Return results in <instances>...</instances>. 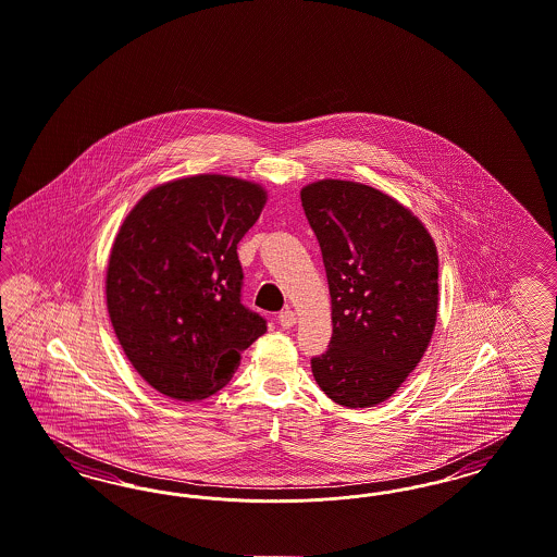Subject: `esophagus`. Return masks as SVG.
<instances>
[{
	"instance_id": "esophagus-1",
	"label": "esophagus",
	"mask_w": 557,
	"mask_h": 557,
	"mask_svg": "<svg viewBox=\"0 0 557 557\" xmlns=\"http://www.w3.org/2000/svg\"><path fill=\"white\" fill-rule=\"evenodd\" d=\"M295 322H297V315H295V311H293V309H283V311L278 313V324H281L283 329H290V326H295Z\"/></svg>"
}]
</instances>
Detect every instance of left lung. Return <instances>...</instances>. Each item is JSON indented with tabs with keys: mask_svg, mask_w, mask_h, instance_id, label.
<instances>
[{
	"mask_svg": "<svg viewBox=\"0 0 557 557\" xmlns=\"http://www.w3.org/2000/svg\"><path fill=\"white\" fill-rule=\"evenodd\" d=\"M322 249L332 299L329 349L311 359L334 403L366 409L391 398L432 341L437 318V251L409 208L355 182L301 189Z\"/></svg>",
	"mask_w": 557,
	"mask_h": 557,
	"instance_id": "left-lung-1",
	"label": "left lung"
}]
</instances>
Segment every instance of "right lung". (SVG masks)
I'll return each instance as SVG.
<instances>
[{
    "instance_id": "right-lung-1",
    "label": "right lung",
    "mask_w": 557,
    "mask_h": 557,
    "mask_svg": "<svg viewBox=\"0 0 557 557\" xmlns=\"http://www.w3.org/2000/svg\"><path fill=\"white\" fill-rule=\"evenodd\" d=\"M267 191L227 175L154 187L132 208L107 267V309L154 391L194 403L227 386L267 320L242 304L237 244Z\"/></svg>"
}]
</instances>
